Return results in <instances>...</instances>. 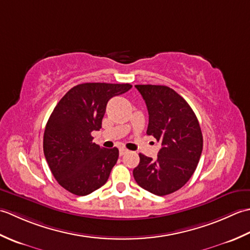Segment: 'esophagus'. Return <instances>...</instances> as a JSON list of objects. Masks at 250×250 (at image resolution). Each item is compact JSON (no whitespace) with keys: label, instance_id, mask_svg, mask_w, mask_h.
<instances>
[{"label":"esophagus","instance_id":"1","mask_svg":"<svg viewBox=\"0 0 250 250\" xmlns=\"http://www.w3.org/2000/svg\"><path fill=\"white\" fill-rule=\"evenodd\" d=\"M129 150L128 149H125V148H120L119 149V153H120V156H124V155H125L126 152H128Z\"/></svg>","mask_w":250,"mask_h":250}]
</instances>
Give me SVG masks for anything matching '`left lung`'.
I'll use <instances>...</instances> for the list:
<instances>
[{
    "instance_id": "8db88e82",
    "label": "left lung",
    "mask_w": 250,
    "mask_h": 250,
    "mask_svg": "<svg viewBox=\"0 0 250 250\" xmlns=\"http://www.w3.org/2000/svg\"><path fill=\"white\" fill-rule=\"evenodd\" d=\"M149 115L147 134L160 142L157 159L140 153L137 185L156 195L173 193L192 176L203 149L198 118L186 100L167 86L135 84Z\"/></svg>"
}]
</instances>
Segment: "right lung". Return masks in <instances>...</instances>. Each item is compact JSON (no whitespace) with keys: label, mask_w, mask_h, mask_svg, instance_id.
<instances>
[{"label":"right lung","mask_w":250,"mask_h":250,"mask_svg":"<svg viewBox=\"0 0 250 250\" xmlns=\"http://www.w3.org/2000/svg\"><path fill=\"white\" fill-rule=\"evenodd\" d=\"M132 88L130 83H86L73 87L52 111L44 132V155L61 187L87 195L107 182L118 160V148L92 142L102 128L108 101Z\"/></svg>","instance_id":"1"}]
</instances>
